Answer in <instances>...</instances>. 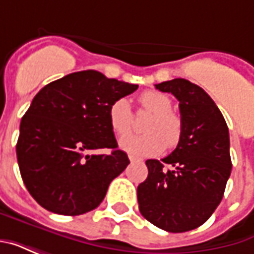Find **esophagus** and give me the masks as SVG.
<instances>
[{"label":"esophagus","mask_w":254,"mask_h":254,"mask_svg":"<svg viewBox=\"0 0 254 254\" xmlns=\"http://www.w3.org/2000/svg\"><path fill=\"white\" fill-rule=\"evenodd\" d=\"M129 160H130V162H141L143 159H140V158H136V156H132V155H130V156H129Z\"/></svg>","instance_id":"obj_1"}]
</instances>
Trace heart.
I'll return each mask as SVG.
<instances>
[{"instance_id": "obj_1", "label": "heart", "mask_w": 254, "mask_h": 254, "mask_svg": "<svg viewBox=\"0 0 254 254\" xmlns=\"http://www.w3.org/2000/svg\"><path fill=\"white\" fill-rule=\"evenodd\" d=\"M144 110L152 114L144 127L145 134H129L120 140V147L132 156L143 158L159 154L165 148H174L181 140V118L171 111L173 102L167 95L158 91H147L138 98ZM109 122L111 129L118 136H124L132 130L133 111L130 103L125 98L117 99L110 106Z\"/></svg>"}]
</instances>
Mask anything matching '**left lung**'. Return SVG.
Wrapping results in <instances>:
<instances>
[{"label":"left lung","mask_w":254,"mask_h":254,"mask_svg":"<svg viewBox=\"0 0 254 254\" xmlns=\"http://www.w3.org/2000/svg\"><path fill=\"white\" fill-rule=\"evenodd\" d=\"M155 87L180 102L182 134L169 156L145 162L148 177L137 187L138 208L156 227L184 233L205 223L223 198L231 173L229 127L211 96L189 80Z\"/></svg>","instance_id":"1"}]
</instances>
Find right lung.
Masks as SVG:
<instances>
[{
  "instance_id": "1",
  "label": "right lung",
  "mask_w": 254,
  "mask_h": 254,
  "mask_svg": "<svg viewBox=\"0 0 254 254\" xmlns=\"http://www.w3.org/2000/svg\"><path fill=\"white\" fill-rule=\"evenodd\" d=\"M136 84L96 70L67 74L35 95L20 122L17 163L25 188L50 212L83 215L103 201L110 182L129 165L109 122L110 106ZM110 154H92L96 149Z\"/></svg>"
}]
</instances>
